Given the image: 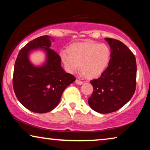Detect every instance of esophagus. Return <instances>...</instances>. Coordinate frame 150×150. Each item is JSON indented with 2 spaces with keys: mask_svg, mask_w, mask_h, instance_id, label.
<instances>
[{
  "mask_svg": "<svg viewBox=\"0 0 150 150\" xmlns=\"http://www.w3.org/2000/svg\"><path fill=\"white\" fill-rule=\"evenodd\" d=\"M75 83H76V84H77V85H82V84L83 83V82H82L81 81H79V79H76V81H75Z\"/></svg>",
  "mask_w": 150,
  "mask_h": 150,
  "instance_id": "1",
  "label": "esophagus"
}]
</instances>
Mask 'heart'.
<instances>
[{"label": "heart", "instance_id": "b5f03b06", "mask_svg": "<svg viewBox=\"0 0 150 150\" xmlns=\"http://www.w3.org/2000/svg\"><path fill=\"white\" fill-rule=\"evenodd\" d=\"M61 60L66 70L74 73L81 66L82 73L87 79L100 77L106 70L110 59V50L107 45L91 41L71 45L67 52H61Z\"/></svg>", "mask_w": 150, "mask_h": 150}]
</instances>
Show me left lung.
I'll use <instances>...</instances> for the list:
<instances>
[{
    "label": "left lung",
    "mask_w": 150,
    "mask_h": 150,
    "mask_svg": "<svg viewBox=\"0 0 150 150\" xmlns=\"http://www.w3.org/2000/svg\"><path fill=\"white\" fill-rule=\"evenodd\" d=\"M110 47L107 68L99 79L90 81L93 92L88 99L92 109L110 113L124 106L136 89L137 63L134 55L120 41L105 38Z\"/></svg>",
    "instance_id": "1"
}]
</instances>
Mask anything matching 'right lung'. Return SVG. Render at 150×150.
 Masks as SVG:
<instances>
[{"label": "right lung", "instance_id": "add662e5", "mask_svg": "<svg viewBox=\"0 0 150 150\" xmlns=\"http://www.w3.org/2000/svg\"><path fill=\"white\" fill-rule=\"evenodd\" d=\"M54 42L48 35L39 37L28 42L18 53L14 65L13 87L16 97L30 111L45 113L54 109L63 92L76 80L61 65L59 55L50 48ZM42 51L45 61L35 65L30 54Z\"/></svg>", "mask_w": 150, "mask_h": 150}]
</instances>
